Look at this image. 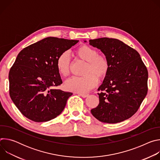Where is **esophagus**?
<instances>
[{"label":"esophagus","mask_w":160,"mask_h":160,"mask_svg":"<svg viewBox=\"0 0 160 160\" xmlns=\"http://www.w3.org/2000/svg\"><path fill=\"white\" fill-rule=\"evenodd\" d=\"M79 96H82V98H87L88 96V94H83V93H80V94H79Z\"/></svg>","instance_id":"obj_1"}]
</instances>
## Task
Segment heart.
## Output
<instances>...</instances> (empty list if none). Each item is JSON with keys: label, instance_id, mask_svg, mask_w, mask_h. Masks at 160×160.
I'll return each mask as SVG.
<instances>
[{"label": "heart", "instance_id": "obj_1", "mask_svg": "<svg viewBox=\"0 0 160 160\" xmlns=\"http://www.w3.org/2000/svg\"><path fill=\"white\" fill-rule=\"evenodd\" d=\"M75 56L84 62L82 77H73L65 82V88L72 92L85 93L92 89L98 83V79L104 80L108 75L110 63L108 58L98 51L88 45L82 44L77 47L74 51ZM71 59L69 54L64 52L59 54L56 60V68L58 73L63 77L70 74Z\"/></svg>", "mask_w": 160, "mask_h": 160}]
</instances>
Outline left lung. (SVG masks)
<instances>
[{"instance_id": "8db88e82", "label": "left lung", "mask_w": 160, "mask_h": 160, "mask_svg": "<svg viewBox=\"0 0 160 160\" xmlns=\"http://www.w3.org/2000/svg\"><path fill=\"white\" fill-rule=\"evenodd\" d=\"M110 63L109 72L98 93L99 103L91 109L100 122L117 123L132 117L148 93V72L139 52L123 42L103 37L89 40Z\"/></svg>"}]
</instances>
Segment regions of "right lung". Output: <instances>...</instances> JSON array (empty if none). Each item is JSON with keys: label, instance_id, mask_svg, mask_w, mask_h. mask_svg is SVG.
Here are the masks:
<instances>
[{"label": "right lung", "instance_id": "add662e5", "mask_svg": "<svg viewBox=\"0 0 160 160\" xmlns=\"http://www.w3.org/2000/svg\"><path fill=\"white\" fill-rule=\"evenodd\" d=\"M78 42L47 37L18 54L9 73V95L25 117L44 122L55 118L63 111L73 94L57 88L62 82L56 60Z\"/></svg>", "mask_w": 160, "mask_h": 160}]
</instances>
